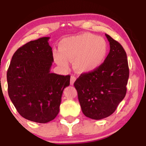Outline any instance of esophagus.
<instances>
[{"label":"esophagus","mask_w":146,"mask_h":146,"mask_svg":"<svg viewBox=\"0 0 146 146\" xmlns=\"http://www.w3.org/2000/svg\"><path fill=\"white\" fill-rule=\"evenodd\" d=\"M76 80V78L74 76V75H71V80H70V83H71V85H73V84Z\"/></svg>","instance_id":"esophagus-1"}]
</instances>
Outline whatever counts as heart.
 Here are the masks:
<instances>
[{
    "instance_id": "b5f03b06",
    "label": "heart",
    "mask_w": 146,
    "mask_h": 146,
    "mask_svg": "<svg viewBox=\"0 0 146 146\" xmlns=\"http://www.w3.org/2000/svg\"><path fill=\"white\" fill-rule=\"evenodd\" d=\"M108 43L102 37L85 33L64 38L59 44V51H53L55 61L63 68H67L70 61H74L77 71L91 73L104 62L108 54Z\"/></svg>"
}]
</instances>
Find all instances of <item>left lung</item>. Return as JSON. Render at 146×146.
Returning a JSON list of instances; mask_svg holds the SVG:
<instances>
[{
  "mask_svg": "<svg viewBox=\"0 0 146 146\" xmlns=\"http://www.w3.org/2000/svg\"><path fill=\"white\" fill-rule=\"evenodd\" d=\"M110 52L96 71L82 73L74 86L84 115L93 119L110 116L126 94L129 78L127 55L123 46L109 35Z\"/></svg>",
  "mask_w": 146,
  "mask_h": 146,
  "instance_id": "obj_1",
  "label": "left lung"
}]
</instances>
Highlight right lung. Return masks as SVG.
Returning <instances> with one entry per match:
<instances>
[{"label": "right lung", "mask_w": 146, "mask_h": 146, "mask_svg": "<svg viewBox=\"0 0 146 146\" xmlns=\"http://www.w3.org/2000/svg\"><path fill=\"white\" fill-rule=\"evenodd\" d=\"M49 38L30 41L18 48L7 73L8 94L18 113L40 123L58 115L63 90L69 86L71 78L50 72L53 57Z\"/></svg>", "instance_id": "right-lung-1"}]
</instances>
